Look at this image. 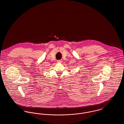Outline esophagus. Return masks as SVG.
Returning <instances> with one entry per match:
<instances>
[{
  "label": "esophagus",
  "mask_w": 124,
  "mask_h": 124,
  "mask_svg": "<svg viewBox=\"0 0 124 124\" xmlns=\"http://www.w3.org/2000/svg\"><path fill=\"white\" fill-rule=\"evenodd\" d=\"M62 62V61H61V60H58V61H57V62H59H59Z\"/></svg>",
  "instance_id": "obj_1"
}]
</instances>
